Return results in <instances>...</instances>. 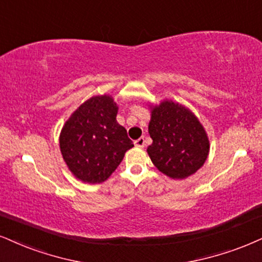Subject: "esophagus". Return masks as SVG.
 <instances>
[{
	"mask_svg": "<svg viewBox=\"0 0 262 262\" xmlns=\"http://www.w3.org/2000/svg\"><path fill=\"white\" fill-rule=\"evenodd\" d=\"M144 144H146V141H144V137H140V138H138V140L135 141V146H136V147L143 148Z\"/></svg>",
	"mask_w": 262,
	"mask_h": 262,
	"instance_id": "obj_1",
	"label": "esophagus"
}]
</instances>
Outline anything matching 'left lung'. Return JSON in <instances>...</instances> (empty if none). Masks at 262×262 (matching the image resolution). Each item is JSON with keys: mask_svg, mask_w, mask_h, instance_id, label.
I'll list each match as a JSON object with an SVG mask.
<instances>
[{"mask_svg": "<svg viewBox=\"0 0 262 262\" xmlns=\"http://www.w3.org/2000/svg\"><path fill=\"white\" fill-rule=\"evenodd\" d=\"M148 132L153 140L148 156L166 176L183 180L204 165L210 149L208 135L186 106L172 101L153 106Z\"/></svg>", "mask_w": 262, "mask_h": 262, "instance_id": "left-lung-1", "label": "left lung"}]
</instances>
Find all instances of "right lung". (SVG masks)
Returning <instances> with one entry per match:
<instances>
[{"label":"right lung","mask_w":262,"mask_h":262,"mask_svg":"<svg viewBox=\"0 0 262 262\" xmlns=\"http://www.w3.org/2000/svg\"><path fill=\"white\" fill-rule=\"evenodd\" d=\"M118 105L111 96L82 103L64 124L59 147L76 179L101 183L114 172L126 150L134 147L125 127L116 121Z\"/></svg>","instance_id":"obj_1"}]
</instances>
